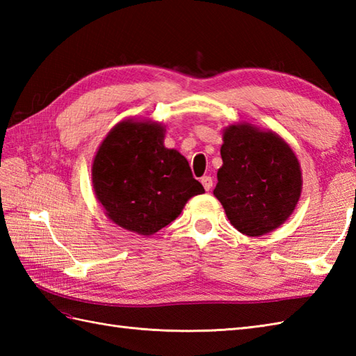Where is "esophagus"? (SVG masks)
<instances>
[{
	"mask_svg": "<svg viewBox=\"0 0 356 356\" xmlns=\"http://www.w3.org/2000/svg\"><path fill=\"white\" fill-rule=\"evenodd\" d=\"M200 182H202L203 188H205L207 191H209L211 188H213V177H211V176H203V177L200 179Z\"/></svg>",
	"mask_w": 356,
	"mask_h": 356,
	"instance_id": "1",
	"label": "esophagus"
}]
</instances>
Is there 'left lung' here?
I'll list each match as a JSON object with an SVG mask.
<instances>
[{"label":"left lung","instance_id":"8db88e82","mask_svg":"<svg viewBox=\"0 0 356 356\" xmlns=\"http://www.w3.org/2000/svg\"><path fill=\"white\" fill-rule=\"evenodd\" d=\"M214 195L231 225L249 237L277 229L301 194V170L292 148L274 131L251 124L225 128Z\"/></svg>","mask_w":356,"mask_h":356}]
</instances>
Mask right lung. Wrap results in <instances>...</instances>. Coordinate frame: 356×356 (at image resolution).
<instances>
[{
  "label": "right lung",
  "instance_id": "add662e5",
  "mask_svg": "<svg viewBox=\"0 0 356 356\" xmlns=\"http://www.w3.org/2000/svg\"><path fill=\"white\" fill-rule=\"evenodd\" d=\"M165 127L127 119L111 128L92 166L96 199L120 228L151 236L205 193L186 159L163 145Z\"/></svg>",
  "mask_w": 356,
  "mask_h": 356
}]
</instances>
